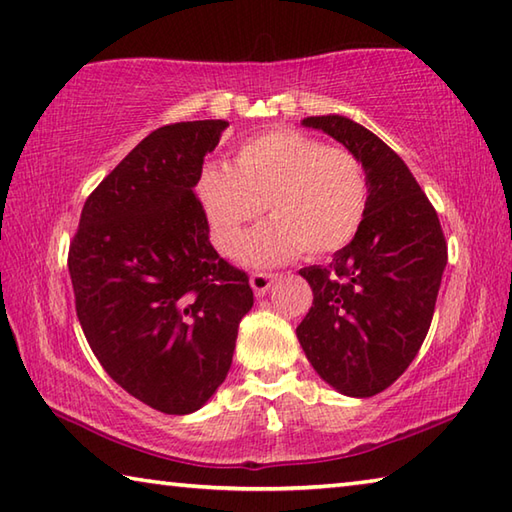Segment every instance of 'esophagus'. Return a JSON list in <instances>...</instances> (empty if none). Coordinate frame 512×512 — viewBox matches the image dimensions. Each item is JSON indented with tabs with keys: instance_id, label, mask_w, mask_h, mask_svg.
Returning a JSON list of instances; mask_svg holds the SVG:
<instances>
[{
	"instance_id": "esophagus-1",
	"label": "esophagus",
	"mask_w": 512,
	"mask_h": 512,
	"mask_svg": "<svg viewBox=\"0 0 512 512\" xmlns=\"http://www.w3.org/2000/svg\"><path fill=\"white\" fill-rule=\"evenodd\" d=\"M274 281L276 274L272 272H252V276H249V283H252L256 296H265L269 292V287L274 285Z\"/></svg>"
}]
</instances>
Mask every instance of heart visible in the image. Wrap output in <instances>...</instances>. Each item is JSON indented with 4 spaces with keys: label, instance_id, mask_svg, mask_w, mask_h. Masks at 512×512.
Instances as JSON below:
<instances>
[{
    "label": "heart",
    "instance_id": "1",
    "mask_svg": "<svg viewBox=\"0 0 512 512\" xmlns=\"http://www.w3.org/2000/svg\"><path fill=\"white\" fill-rule=\"evenodd\" d=\"M198 194L220 254H234L247 223L269 218L245 238L240 258L272 265L305 254L321 258L359 234L370 207V178L345 147L296 129H276L243 142L234 165H207Z\"/></svg>",
    "mask_w": 512,
    "mask_h": 512
}]
</instances>
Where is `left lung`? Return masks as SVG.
Listing matches in <instances>:
<instances>
[{"label":"left lung","mask_w":512,"mask_h":512,"mask_svg":"<svg viewBox=\"0 0 512 512\" xmlns=\"http://www.w3.org/2000/svg\"><path fill=\"white\" fill-rule=\"evenodd\" d=\"M361 158L370 207L359 234L327 267H303L314 301L296 336L323 379L347 397H374L419 354L448 263L439 216L381 138L343 115L305 118Z\"/></svg>","instance_id":"left-lung-1"}]
</instances>
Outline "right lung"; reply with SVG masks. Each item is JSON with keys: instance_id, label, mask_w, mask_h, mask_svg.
Wrapping results in <instances>:
<instances>
[{"instance_id": "obj_1", "label": "right lung", "mask_w": 512, "mask_h": 512, "mask_svg": "<svg viewBox=\"0 0 512 512\" xmlns=\"http://www.w3.org/2000/svg\"><path fill=\"white\" fill-rule=\"evenodd\" d=\"M225 120L151 131L86 198L69 247L75 312L95 359L131 397L189 414L225 381L249 276L209 243L196 196Z\"/></svg>"}]
</instances>
